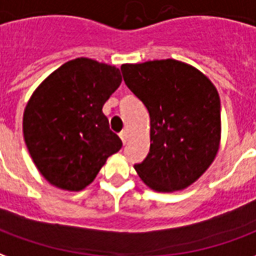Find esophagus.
Returning a JSON list of instances; mask_svg holds the SVG:
<instances>
[{"mask_svg":"<svg viewBox=\"0 0 256 256\" xmlns=\"http://www.w3.org/2000/svg\"><path fill=\"white\" fill-rule=\"evenodd\" d=\"M120 138H121V140H122V143L126 144V140H128V132H126V130H121Z\"/></svg>","mask_w":256,"mask_h":256,"instance_id":"obj_1","label":"esophagus"}]
</instances>
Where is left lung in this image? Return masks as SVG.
I'll use <instances>...</instances> for the list:
<instances>
[{
	"mask_svg": "<svg viewBox=\"0 0 256 256\" xmlns=\"http://www.w3.org/2000/svg\"><path fill=\"white\" fill-rule=\"evenodd\" d=\"M150 114V151L135 170L158 192L184 190L207 170L221 142V104L204 74L177 60L121 65Z\"/></svg>",
	"mask_w": 256,
	"mask_h": 256,
	"instance_id": "8db88e82",
	"label": "left lung"
}]
</instances>
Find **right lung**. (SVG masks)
I'll return each mask as SVG.
<instances>
[{
    "instance_id": "right-lung-1",
    "label": "right lung",
    "mask_w": 256,
    "mask_h": 256,
    "mask_svg": "<svg viewBox=\"0 0 256 256\" xmlns=\"http://www.w3.org/2000/svg\"><path fill=\"white\" fill-rule=\"evenodd\" d=\"M121 80L118 68L80 57L56 69L34 91L24 109V140L52 186L84 190L121 148L102 112Z\"/></svg>"
}]
</instances>
